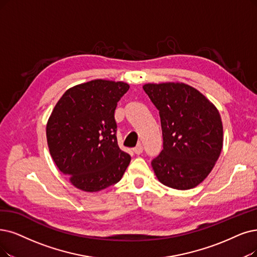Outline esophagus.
Listing matches in <instances>:
<instances>
[{"label": "esophagus", "instance_id": "obj_1", "mask_svg": "<svg viewBox=\"0 0 257 257\" xmlns=\"http://www.w3.org/2000/svg\"><path fill=\"white\" fill-rule=\"evenodd\" d=\"M135 152V154H137V155H140V154L143 152V147L141 145H138L136 148H134V150H133Z\"/></svg>", "mask_w": 257, "mask_h": 257}]
</instances>
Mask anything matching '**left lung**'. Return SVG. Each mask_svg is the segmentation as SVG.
<instances>
[{
    "label": "left lung",
    "instance_id": "8db88e82",
    "mask_svg": "<svg viewBox=\"0 0 257 257\" xmlns=\"http://www.w3.org/2000/svg\"><path fill=\"white\" fill-rule=\"evenodd\" d=\"M160 115L163 150L152 161L157 179L190 190L208 177L219 158L223 130L219 111L199 90L182 82L143 85Z\"/></svg>",
    "mask_w": 257,
    "mask_h": 257
}]
</instances>
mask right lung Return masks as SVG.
<instances>
[{"instance_id":"1","label":"right lung","mask_w":257,"mask_h":257,"mask_svg":"<svg viewBox=\"0 0 257 257\" xmlns=\"http://www.w3.org/2000/svg\"><path fill=\"white\" fill-rule=\"evenodd\" d=\"M122 81L91 80L68 88L46 124L49 153L70 183L98 192L117 183L131 162L118 147L117 102L128 90Z\"/></svg>"}]
</instances>
